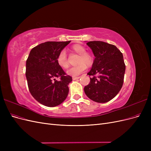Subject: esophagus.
Masks as SVG:
<instances>
[{"instance_id":"1","label":"esophagus","mask_w":151,"mask_h":151,"mask_svg":"<svg viewBox=\"0 0 151 151\" xmlns=\"http://www.w3.org/2000/svg\"><path fill=\"white\" fill-rule=\"evenodd\" d=\"M80 78V77H72V79L73 80H77Z\"/></svg>"}]
</instances>
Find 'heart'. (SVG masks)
Instances as JSON below:
<instances>
[{
  "mask_svg": "<svg viewBox=\"0 0 151 151\" xmlns=\"http://www.w3.org/2000/svg\"><path fill=\"white\" fill-rule=\"evenodd\" d=\"M72 50L75 53L79 55V57L77 61V63H78V65L69 68L67 70V73L68 75L70 76L76 77L86 70V65L91 66L93 65V57L91 54L86 52V48L81 45L76 44L73 45ZM57 62L58 65L62 68L65 69V68H68V62L67 60V53L64 50H62L58 53L57 58Z\"/></svg>",
  "mask_w": 151,
  "mask_h": 151,
  "instance_id": "1",
  "label": "heart"
}]
</instances>
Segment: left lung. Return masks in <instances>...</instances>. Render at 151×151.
Segmentation results:
<instances>
[{
    "label": "left lung",
    "instance_id": "8db88e82",
    "mask_svg": "<svg viewBox=\"0 0 151 151\" xmlns=\"http://www.w3.org/2000/svg\"><path fill=\"white\" fill-rule=\"evenodd\" d=\"M95 58L88 75L92 76L84 93L97 103H106L119 93L123 83L125 65L122 52L116 46L100 41L86 43Z\"/></svg>",
    "mask_w": 151,
    "mask_h": 151
}]
</instances>
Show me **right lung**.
<instances>
[{
  "instance_id": "right-lung-1",
  "label": "right lung",
  "mask_w": 151,
  "mask_h": 151,
  "mask_svg": "<svg viewBox=\"0 0 151 151\" xmlns=\"http://www.w3.org/2000/svg\"><path fill=\"white\" fill-rule=\"evenodd\" d=\"M67 42H47L32 48L26 64V77L29 92L40 103L54 107L65 101L72 77L58 65L57 58ZM55 77H59L58 81Z\"/></svg>"
}]
</instances>
